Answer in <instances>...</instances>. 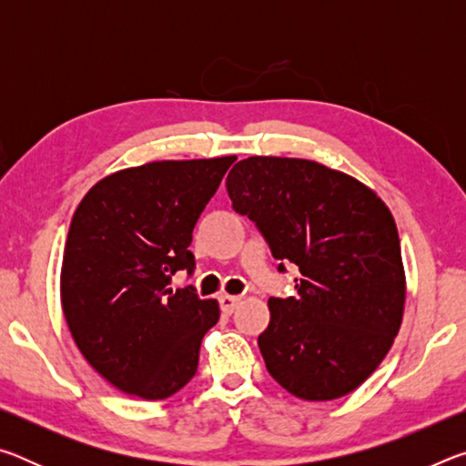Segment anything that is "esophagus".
I'll return each instance as SVG.
<instances>
[{"label": "esophagus", "mask_w": 466, "mask_h": 466, "mask_svg": "<svg viewBox=\"0 0 466 466\" xmlns=\"http://www.w3.org/2000/svg\"><path fill=\"white\" fill-rule=\"evenodd\" d=\"M240 304V296H230V294H222L219 296V306L226 314H232L236 306Z\"/></svg>", "instance_id": "obj_1"}]
</instances>
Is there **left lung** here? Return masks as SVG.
Here are the masks:
<instances>
[{
    "label": "left lung",
    "mask_w": 466,
    "mask_h": 466,
    "mask_svg": "<svg viewBox=\"0 0 466 466\" xmlns=\"http://www.w3.org/2000/svg\"><path fill=\"white\" fill-rule=\"evenodd\" d=\"M273 257L294 263L296 298H269L258 335L269 374L304 400H333L382 364L403 322L407 279L397 224L368 185L302 157L250 156L226 178Z\"/></svg>",
    "instance_id": "8db88e82"
}]
</instances>
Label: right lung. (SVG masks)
<instances>
[{"label":"right lung","mask_w":466,"mask_h":466,"mask_svg":"<svg viewBox=\"0 0 466 466\" xmlns=\"http://www.w3.org/2000/svg\"><path fill=\"white\" fill-rule=\"evenodd\" d=\"M236 156L157 160L100 178L77 205L61 263V309L96 372L133 397L168 399L197 372L218 299L193 288V228Z\"/></svg>","instance_id":"1"}]
</instances>
